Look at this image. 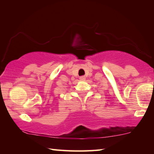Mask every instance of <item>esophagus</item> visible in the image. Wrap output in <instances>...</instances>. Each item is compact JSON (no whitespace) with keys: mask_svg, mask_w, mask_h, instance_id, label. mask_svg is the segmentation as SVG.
I'll use <instances>...</instances> for the list:
<instances>
[{"mask_svg":"<svg viewBox=\"0 0 154 154\" xmlns=\"http://www.w3.org/2000/svg\"><path fill=\"white\" fill-rule=\"evenodd\" d=\"M79 79L82 80V81L85 80V76H81V77H79Z\"/></svg>","mask_w":154,"mask_h":154,"instance_id":"1","label":"esophagus"}]
</instances>
